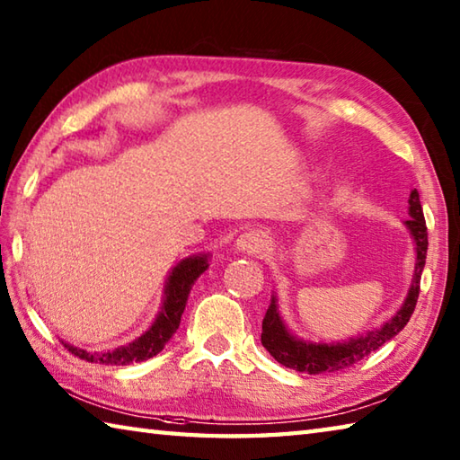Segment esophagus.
<instances>
[{"instance_id": "esophagus-1", "label": "esophagus", "mask_w": 460, "mask_h": 460, "mask_svg": "<svg viewBox=\"0 0 460 460\" xmlns=\"http://www.w3.org/2000/svg\"><path fill=\"white\" fill-rule=\"evenodd\" d=\"M266 246V238L262 232L258 230H248L242 232L236 240V248L244 254H260Z\"/></svg>"}]
</instances>
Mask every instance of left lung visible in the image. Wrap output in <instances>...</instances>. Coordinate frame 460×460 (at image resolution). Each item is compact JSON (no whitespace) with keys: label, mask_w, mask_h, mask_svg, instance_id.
Segmentation results:
<instances>
[{"label":"left lung","mask_w":460,"mask_h":460,"mask_svg":"<svg viewBox=\"0 0 460 460\" xmlns=\"http://www.w3.org/2000/svg\"><path fill=\"white\" fill-rule=\"evenodd\" d=\"M411 220H406L414 244H417V266H414L412 284L406 296L402 308L396 312L393 320H388L385 326H380L378 331H372L367 336L350 338L349 342H338V344H312L302 342L298 338H294L282 323L279 314V306L272 298L270 306L266 310V316L262 320V341L264 349L272 354L274 360H279L286 368L306 372V375H324V372H336L342 368H350L357 365L362 358H367L370 352L378 350L385 342L391 341L398 332L402 331L409 323L414 306H417L419 292H420V274L424 268V260H427V248H429V232L427 222H424L420 198L417 190L411 192Z\"/></svg>","instance_id":"left-lung-1"}]
</instances>
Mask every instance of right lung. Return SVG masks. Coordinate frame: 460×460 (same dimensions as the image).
Returning a JSON list of instances; mask_svg holds the SVG:
<instances>
[{"mask_svg": "<svg viewBox=\"0 0 460 460\" xmlns=\"http://www.w3.org/2000/svg\"><path fill=\"white\" fill-rule=\"evenodd\" d=\"M208 268V256H192L181 260V262L172 270L168 284H166V296H164V306L160 310L158 318L152 324V328L144 336L137 338L132 344L122 346V349L108 350V352H88L75 346L66 344V349L74 354V357L82 358L85 362H100V365L110 367H124L129 362H142L155 357L174 332L178 331L181 312L186 308L188 294L192 290V284L196 282Z\"/></svg>", "mask_w": 460, "mask_h": 460, "instance_id": "obj_1", "label": "right lung"}]
</instances>
